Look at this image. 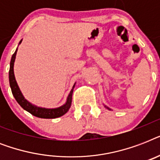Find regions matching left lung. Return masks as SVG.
I'll return each instance as SVG.
<instances>
[{"label": "left lung", "mask_w": 160, "mask_h": 160, "mask_svg": "<svg viewBox=\"0 0 160 160\" xmlns=\"http://www.w3.org/2000/svg\"><path fill=\"white\" fill-rule=\"evenodd\" d=\"M107 109H109V108H108V107H107Z\"/></svg>", "instance_id": "8db88e82"}]
</instances>
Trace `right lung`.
<instances>
[{"label":"right lung","instance_id":"obj_1","mask_svg":"<svg viewBox=\"0 0 160 160\" xmlns=\"http://www.w3.org/2000/svg\"><path fill=\"white\" fill-rule=\"evenodd\" d=\"M20 42V43H21ZM16 51L13 54L12 57H11V64H10V70H9V80H10V86H11V92L16 100L18 102V104L23 108L25 110L28 111L31 113L34 116L38 117V118H42V119H55L64 115L66 112L69 110L71 105V101H72V93L73 89L69 94V96L67 98V101L65 103V105H62L61 107L56 108V109H45V108H40L36 105H33L30 102L24 98V96L21 94V90L19 89L17 83L15 79V75H14V70H13V65L14 61L16 59ZM74 88V86H73Z\"/></svg>","mask_w":160,"mask_h":160}]
</instances>
